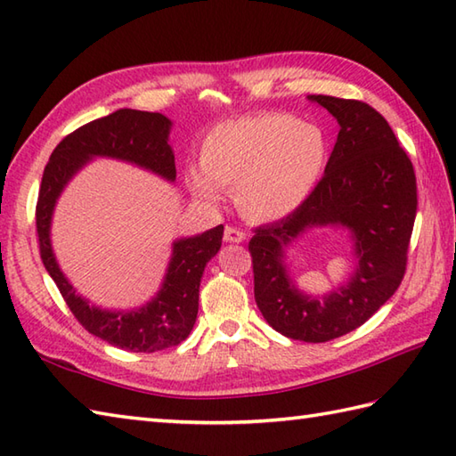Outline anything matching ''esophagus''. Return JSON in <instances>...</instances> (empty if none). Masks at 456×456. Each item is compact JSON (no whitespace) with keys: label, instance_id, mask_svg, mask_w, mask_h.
I'll use <instances>...</instances> for the list:
<instances>
[{"label":"esophagus","instance_id":"obj_1","mask_svg":"<svg viewBox=\"0 0 456 456\" xmlns=\"http://www.w3.org/2000/svg\"><path fill=\"white\" fill-rule=\"evenodd\" d=\"M223 239H225L227 243H243V240L247 239V235L240 229L229 225V227H225V233H223Z\"/></svg>","mask_w":456,"mask_h":456}]
</instances>
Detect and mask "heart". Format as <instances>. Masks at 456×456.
Returning <instances> with one entry per match:
<instances>
[{
    "mask_svg": "<svg viewBox=\"0 0 456 456\" xmlns=\"http://www.w3.org/2000/svg\"><path fill=\"white\" fill-rule=\"evenodd\" d=\"M331 141L322 125L288 113H256L217 123L201 141V172L190 170V191L217 203L219 190L235 193L250 221L292 216L323 180Z\"/></svg>",
    "mask_w": 456,
    "mask_h": 456,
    "instance_id": "obj_1",
    "label": "heart"
}]
</instances>
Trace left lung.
Segmentation results:
<instances>
[{
  "instance_id": "8db88e82",
  "label": "left lung",
  "mask_w": 456,
  "mask_h": 456,
  "mask_svg": "<svg viewBox=\"0 0 456 456\" xmlns=\"http://www.w3.org/2000/svg\"><path fill=\"white\" fill-rule=\"evenodd\" d=\"M338 123L323 180L292 216L250 239L255 299L266 323L288 338L325 343L354 331L402 284L418 211L413 164L380 113L358 100L309 95ZM314 226L348 228L359 260L349 282L322 298L297 290L285 248Z\"/></svg>"
}]
</instances>
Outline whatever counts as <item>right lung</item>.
Masks as SVG:
<instances>
[{
	"mask_svg": "<svg viewBox=\"0 0 456 456\" xmlns=\"http://www.w3.org/2000/svg\"><path fill=\"white\" fill-rule=\"evenodd\" d=\"M170 127L172 121L162 113L137 110H118L86 123L56 144L38 190L37 235L46 273L86 331L131 353H157L180 345L190 335L198 317L203 270L221 248L223 225L174 240L159 294L139 309L110 312L90 305L62 274L51 245V221L66 183L95 157L125 160L168 182L176 180V164L168 144Z\"/></svg>",
	"mask_w": 456,
	"mask_h": 456,
	"instance_id": "1",
	"label": "right lung"
}]
</instances>
